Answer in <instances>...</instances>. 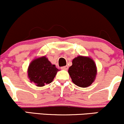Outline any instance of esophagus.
Instances as JSON below:
<instances>
[{"instance_id":"esophagus-1","label":"esophagus","mask_w":124,"mask_h":124,"mask_svg":"<svg viewBox=\"0 0 124 124\" xmlns=\"http://www.w3.org/2000/svg\"><path fill=\"white\" fill-rule=\"evenodd\" d=\"M61 69H63V70H68V66H62V67H61Z\"/></svg>"}]
</instances>
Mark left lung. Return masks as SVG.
<instances>
[{
    "instance_id": "left-lung-1",
    "label": "left lung",
    "mask_w": 124,
    "mask_h": 124,
    "mask_svg": "<svg viewBox=\"0 0 124 124\" xmlns=\"http://www.w3.org/2000/svg\"><path fill=\"white\" fill-rule=\"evenodd\" d=\"M68 73L75 85L85 88L94 82L97 70L94 61L90 57L78 56L72 60Z\"/></svg>"
}]
</instances>
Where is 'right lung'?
Masks as SVG:
<instances>
[{"label": "right lung", "mask_w": 124, "mask_h": 124, "mask_svg": "<svg viewBox=\"0 0 124 124\" xmlns=\"http://www.w3.org/2000/svg\"><path fill=\"white\" fill-rule=\"evenodd\" d=\"M59 70L52 65L45 56L36 58L30 63L28 78L38 87H43L52 82Z\"/></svg>", "instance_id": "1"}]
</instances>
